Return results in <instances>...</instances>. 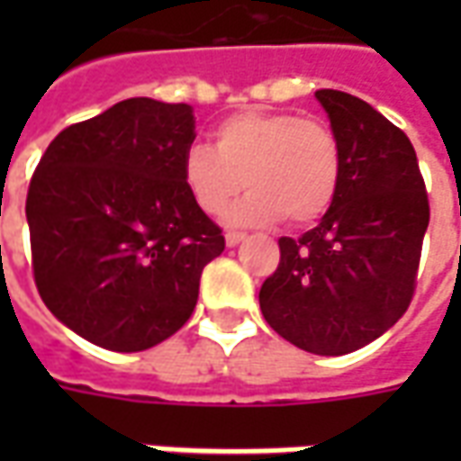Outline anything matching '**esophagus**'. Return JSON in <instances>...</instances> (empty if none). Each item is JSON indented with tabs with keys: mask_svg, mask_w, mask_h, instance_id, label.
Segmentation results:
<instances>
[{
	"mask_svg": "<svg viewBox=\"0 0 461 461\" xmlns=\"http://www.w3.org/2000/svg\"><path fill=\"white\" fill-rule=\"evenodd\" d=\"M247 240V234H244V231H227V234H224V241H227V247H237V244H240V241H244Z\"/></svg>",
	"mask_w": 461,
	"mask_h": 461,
	"instance_id": "1",
	"label": "esophagus"
}]
</instances>
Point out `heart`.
<instances>
[{
	"instance_id": "heart-1",
	"label": "heart",
	"mask_w": 461,
	"mask_h": 461,
	"mask_svg": "<svg viewBox=\"0 0 461 461\" xmlns=\"http://www.w3.org/2000/svg\"><path fill=\"white\" fill-rule=\"evenodd\" d=\"M343 180V148L319 118L289 111H241L214 128V148L194 142L182 158V182L194 204L220 214L241 185L251 192L231 210L240 224L321 220Z\"/></svg>"
}]
</instances>
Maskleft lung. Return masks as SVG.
<instances>
[{
    "label": "left lung",
    "mask_w": 461,
    "mask_h": 461,
    "mask_svg": "<svg viewBox=\"0 0 461 461\" xmlns=\"http://www.w3.org/2000/svg\"><path fill=\"white\" fill-rule=\"evenodd\" d=\"M316 98L343 148L339 197L319 227L281 237L259 306L301 350L346 356L395 326L415 296L429 200L405 132L356 95L321 88Z\"/></svg>",
    "instance_id": "1"
}]
</instances>
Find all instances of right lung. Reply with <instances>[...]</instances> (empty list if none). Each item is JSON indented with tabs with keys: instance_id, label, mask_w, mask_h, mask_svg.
I'll return each mask as SVG.
<instances>
[{
	"instance_id": "obj_1",
	"label": "right lung",
	"mask_w": 461,
	"mask_h": 461,
	"mask_svg": "<svg viewBox=\"0 0 461 461\" xmlns=\"http://www.w3.org/2000/svg\"><path fill=\"white\" fill-rule=\"evenodd\" d=\"M187 104L128 98L56 135L26 192L46 309L95 346L135 353L187 323L221 230L182 182Z\"/></svg>"
}]
</instances>
